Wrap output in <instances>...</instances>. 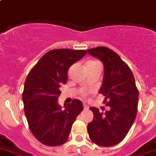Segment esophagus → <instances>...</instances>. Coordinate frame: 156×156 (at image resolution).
<instances>
[{
  "label": "esophagus",
  "mask_w": 156,
  "mask_h": 156,
  "mask_svg": "<svg viewBox=\"0 0 156 156\" xmlns=\"http://www.w3.org/2000/svg\"><path fill=\"white\" fill-rule=\"evenodd\" d=\"M83 106H84V109H85V110H88V108H89L88 107V105H86V104H84Z\"/></svg>",
  "instance_id": "1"
}]
</instances>
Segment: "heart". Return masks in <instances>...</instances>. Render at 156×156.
<instances>
[{
	"label": "heart",
	"instance_id": "1",
	"mask_svg": "<svg viewBox=\"0 0 156 156\" xmlns=\"http://www.w3.org/2000/svg\"><path fill=\"white\" fill-rule=\"evenodd\" d=\"M97 64H99V63L96 62V61H88L85 64V68H88V67H92V66H95V65H97ZM82 95L85 96L86 95V92H82Z\"/></svg>",
	"mask_w": 156,
	"mask_h": 156
}]
</instances>
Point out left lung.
I'll return each mask as SVG.
<instances>
[{"label":"left lung","mask_w":156,"mask_h":156,"mask_svg":"<svg viewBox=\"0 0 156 156\" xmlns=\"http://www.w3.org/2000/svg\"><path fill=\"white\" fill-rule=\"evenodd\" d=\"M100 60L104 73L99 93L104 95L109 109L103 114L90 107L93 120L88 124V133L95 144L103 147L116 145L125 137L137 115L138 91L132 71L120 56L105 47L88 50Z\"/></svg>","instance_id":"left-lung-1"}]
</instances>
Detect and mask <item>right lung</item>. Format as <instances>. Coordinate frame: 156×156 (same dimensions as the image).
Returning a JSON list of instances; mask_svg holds the SVG:
<instances>
[{"label": "right lung", "mask_w": 156, "mask_h": 156, "mask_svg": "<svg viewBox=\"0 0 156 156\" xmlns=\"http://www.w3.org/2000/svg\"><path fill=\"white\" fill-rule=\"evenodd\" d=\"M86 50L56 49L44 54L31 70L24 86V110L31 132L47 146H58L69 137L72 123L83 110L78 99L62 108L58 104L68 71Z\"/></svg>", "instance_id": "obj_1"}]
</instances>
